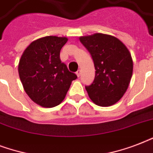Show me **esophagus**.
<instances>
[{
    "label": "esophagus",
    "mask_w": 153,
    "mask_h": 153,
    "mask_svg": "<svg viewBox=\"0 0 153 153\" xmlns=\"http://www.w3.org/2000/svg\"><path fill=\"white\" fill-rule=\"evenodd\" d=\"M76 74H77V76H78V77L80 76V74H81V71H80V70H79V71L76 72Z\"/></svg>",
    "instance_id": "34e87169"
}]
</instances>
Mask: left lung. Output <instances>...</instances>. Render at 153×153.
Listing matches in <instances>:
<instances>
[{
    "label": "left lung",
    "mask_w": 153,
    "mask_h": 153,
    "mask_svg": "<svg viewBox=\"0 0 153 153\" xmlns=\"http://www.w3.org/2000/svg\"><path fill=\"white\" fill-rule=\"evenodd\" d=\"M91 53L95 67V77L86 86L94 103L109 106L118 102L130 82L133 74V59L126 45L109 35L96 34L79 38Z\"/></svg>",
    "instance_id": "left-lung-1"
}]
</instances>
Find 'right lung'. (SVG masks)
<instances>
[{"mask_svg":"<svg viewBox=\"0 0 153 153\" xmlns=\"http://www.w3.org/2000/svg\"><path fill=\"white\" fill-rule=\"evenodd\" d=\"M67 40L66 37H43L32 42L20 58L18 72L25 92L43 107L59 105L77 79L60 59V51Z\"/></svg>","mask_w":153,"mask_h":153,"instance_id":"obj_1","label":"right lung"}]
</instances>
